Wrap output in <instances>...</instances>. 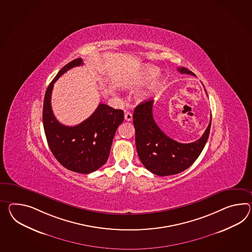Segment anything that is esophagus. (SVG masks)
<instances>
[{
  "label": "esophagus",
  "instance_id": "esophagus-1",
  "mask_svg": "<svg viewBox=\"0 0 252 252\" xmlns=\"http://www.w3.org/2000/svg\"><path fill=\"white\" fill-rule=\"evenodd\" d=\"M125 119H126V121H132L133 115H132L130 112H126V113H125Z\"/></svg>",
  "mask_w": 252,
  "mask_h": 252
}]
</instances>
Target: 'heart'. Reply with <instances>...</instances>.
<instances>
[{
  "label": "heart",
  "instance_id": "b5f03b06",
  "mask_svg": "<svg viewBox=\"0 0 252 252\" xmlns=\"http://www.w3.org/2000/svg\"><path fill=\"white\" fill-rule=\"evenodd\" d=\"M156 73H157L156 68L147 67L139 74H132L130 76H127L126 78H125L122 82V86L126 88H132V87L139 86L145 81L148 80V78H150ZM157 83H158L157 81H154L153 83H151L149 89H153L154 87L157 86Z\"/></svg>",
  "mask_w": 252,
  "mask_h": 252
}]
</instances>
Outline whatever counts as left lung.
I'll use <instances>...</instances> for the list:
<instances>
[{
  "label": "left lung",
  "mask_w": 252,
  "mask_h": 252,
  "mask_svg": "<svg viewBox=\"0 0 252 252\" xmlns=\"http://www.w3.org/2000/svg\"><path fill=\"white\" fill-rule=\"evenodd\" d=\"M181 74H194L178 67ZM153 100L142 102L135 108L133 123L135 147L142 164L158 176H171L184 171L196 161L209 138L211 118L202 136L196 141L183 144L173 140L158 127L153 117Z\"/></svg>",
  "instance_id": "8db88e82"
}]
</instances>
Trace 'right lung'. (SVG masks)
I'll use <instances>...</instances> for the list:
<instances>
[{
	"mask_svg": "<svg viewBox=\"0 0 252 252\" xmlns=\"http://www.w3.org/2000/svg\"><path fill=\"white\" fill-rule=\"evenodd\" d=\"M82 64V58L68 63L50 83L43 100V123L50 149L62 166L71 171L89 174L108 159L116 131L123 123L124 112L99 104L92 116L77 126H67L57 121L51 106L54 84L69 69Z\"/></svg>",
	"mask_w": 252,
	"mask_h": 252,
	"instance_id": "1",
	"label": "right lung"
}]
</instances>
